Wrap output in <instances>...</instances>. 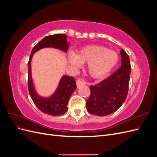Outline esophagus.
<instances>
[{
    "mask_svg": "<svg viewBox=\"0 0 157 157\" xmlns=\"http://www.w3.org/2000/svg\"><path fill=\"white\" fill-rule=\"evenodd\" d=\"M85 84H86V82H85V81H84V80H77V88H79L80 86H82V85H84Z\"/></svg>",
    "mask_w": 157,
    "mask_h": 157,
    "instance_id": "1",
    "label": "esophagus"
}]
</instances>
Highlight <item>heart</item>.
<instances>
[{
  "label": "heart",
  "mask_w": 157,
  "mask_h": 157,
  "mask_svg": "<svg viewBox=\"0 0 157 157\" xmlns=\"http://www.w3.org/2000/svg\"><path fill=\"white\" fill-rule=\"evenodd\" d=\"M119 59L117 52L102 46H89L80 50L78 54L71 52L68 56L69 64L75 69L82 63L87 64V71L92 77H105L116 67Z\"/></svg>",
  "instance_id": "obj_1"
}]
</instances>
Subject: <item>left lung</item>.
Here are the masks:
<instances>
[{"instance_id": "1", "label": "left lung", "mask_w": 157, "mask_h": 157, "mask_svg": "<svg viewBox=\"0 0 157 157\" xmlns=\"http://www.w3.org/2000/svg\"><path fill=\"white\" fill-rule=\"evenodd\" d=\"M121 67L95 86H90L91 94L86 101L87 111L103 117L115 113L124 102L128 95L131 66L129 56L121 49Z\"/></svg>"}]
</instances>
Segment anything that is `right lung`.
Segmentation results:
<instances>
[{
    "instance_id": "obj_1",
    "label": "right lung",
    "mask_w": 157,
    "mask_h": 157,
    "mask_svg": "<svg viewBox=\"0 0 157 157\" xmlns=\"http://www.w3.org/2000/svg\"><path fill=\"white\" fill-rule=\"evenodd\" d=\"M69 44L67 35L56 34L44 37L33 47L28 62V89L32 100L40 110L47 115L59 116L67 111V104L71 94L77 88L75 80L73 77L63 75L61 78L56 91L49 97H42L37 93L34 86L31 75V60L33 55L40 49L53 48L66 52Z\"/></svg>"
}]
</instances>
